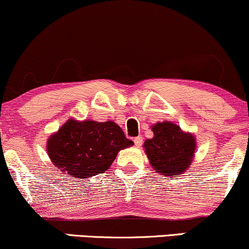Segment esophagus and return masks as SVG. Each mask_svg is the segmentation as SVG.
I'll return each instance as SVG.
<instances>
[{"mask_svg":"<svg viewBox=\"0 0 249 249\" xmlns=\"http://www.w3.org/2000/svg\"><path fill=\"white\" fill-rule=\"evenodd\" d=\"M142 142H143V138L142 137H137V138H134V139H133L134 145L138 146V147H139V146H142Z\"/></svg>","mask_w":249,"mask_h":249,"instance_id":"1","label":"esophagus"}]
</instances>
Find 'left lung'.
<instances>
[{
  "label": "left lung",
  "instance_id": "8db88e82",
  "mask_svg": "<svg viewBox=\"0 0 249 249\" xmlns=\"http://www.w3.org/2000/svg\"><path fill=\"white\" fill-rule=\"evenodd\" d=\"M154 137L143 143L149 163L164 176L183 174L189 168L196 149V140L172 122L152 126Z\"/></svg>",
  "mask_w": 249,
  "mask_h": 249
}]
</instances>
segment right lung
I'll list each match as a JSON object with an SVG mask.
<instances>
[{"mask_svg":"<svg viewBox=\"0 0 249 249\" xmlns=\"http://www.w3.org/2000/svg\"><path fill=\"white\" fill-rule=\"evenodd\" d=\"M133 142L111 121L68 119L47 140V154L62 173L73 178L98 175L110 168L118 152Z\"/></svg>","mask_w":249,"mask_h":249,"instance_id":"1","label":"right lung"}]
</instances>
